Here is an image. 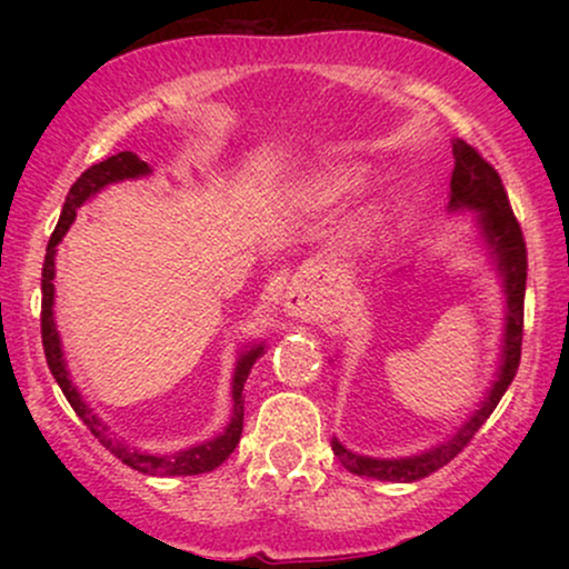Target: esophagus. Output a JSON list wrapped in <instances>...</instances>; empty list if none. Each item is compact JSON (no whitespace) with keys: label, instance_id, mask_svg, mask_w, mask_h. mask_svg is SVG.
<instances>
[{"label":"esophagus","instance_id":"34e87169","mask_svg":"<svg viewBox=\"0 0 569 569\" xmlns=\"http://www.w3.org/2000/svg\"><path fill=\"white\" fill-rule=\"evenodd\" d=\"M286 310H289V316H293V318L310 316V310H307L302 293H297V291H289V297H286Z\"/></svg>","mask_w":569,"mask_h":569}]
</instances>
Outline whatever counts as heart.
Masks as SVG:
<instances>
[{"label": "heart", "mask_w": 569, "mask_h": 569, "mask_svg": "<svg viewBox=\"0 0 569 569\" xmlns=\"http://www.w3.org/2000/svg\"><path fill=\"white\" fill-rule=\"evenodd\" d=\"M358 184H361V179H358L356 168H335V171H329L323 179H318L312 184V198L318 202L348 198V194L356 192Z\"/></svg>", "instance_id": "heart-1"}]
</instances>
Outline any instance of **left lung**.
Masks as SVG:
<instances>
[{"instance_id":"left-lung-1","label":"left lung","mask_w":569,"mask_h":569,"mask_svg":"<svg viewBox=\"0 0 569 569\" xmlns=\"http://www.w3.org/2000/svg\"><path fill=\"white\" fill-rule=\"evenodd\" d=\"M455 152V171L449 181V211H479L481 238L489 246L495 264L502 278V291H506V335H502V352H500V369L495 377L492 388L487 390L481 407L462 422L460 428L449 436L439 447L428 449V452L396 457V460H382V457H363L345 449L337 439L331 441V449L339 457L345 468L356 476H367V479L380 481H417L426 479L433 471L455 460L462 449L471 443L476 430L487 422L495 407L500 403L502 393L508 385L513 382L516 369H519L521 358V331H525V286H527V246L525 234H521L519 221H516L511 202H508L506 187H502L498 171L468 147L466 141L452 143Z\"/></svg>"}]
</instances>
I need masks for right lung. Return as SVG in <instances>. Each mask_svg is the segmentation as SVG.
I'll return each instance as SVG.
<instances>
[{"mask_svg":"<svg viewBox=\"0 0 569 569\" xmlns=\"http://www.w3.org/2000/svg\"><path fill=\"white\" fill-rule=\"evenodd\" d=\"M147 173H152V168H149L141 158H136L133 152H117L112 158L90 166L88 171L71 184L67 202H63L61 219H58L56 230L50 234L48 253H44V264H42V348H44V358H48V367L53 371L58 388L63 390V396H67L71 409L77 411V417H80L84 426L90 428V433H93L96 439L117 457V460H122L126 466L149 476L208 473L213 471V468H219L221 462L234 452V447H238L240 433H243V385L248 380V375H251L253 363L264 356V345H248V348L238 356V363H234V375H232V420L230 426L224 428V433L211 441H202L198 447L181 449V452L176 455H147V452H139V449H128L120 439H114V436L109 433V428L101 422V417H96V411L84 403L80 390H77V385L71 382L69 377L67 358H63V350H61V337H58V329H56V318H53L56 246L61 243L63 234L69 232L71 221L77 217V208H80L84 200L93 198L96 192H101L107 184H114V181H122V179H139V176H147Z\"/></svg>","mask_w":569,"mask_h":569,"instance_id":"add662e5","label":"right lung"}]
</instances>
